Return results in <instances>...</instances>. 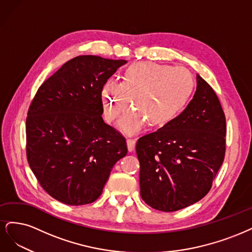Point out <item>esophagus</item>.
Instances as JSON below:
<instances>
[{"label":"esophagus","instance_id":"esophagus-1","mask_svg":"<svg viewBox=\"0 0 252 252\" xmlns=\"http://www.w3.org/2000/svg\"><path fill=\"white\" fill-rule=\"evenodd\" d=\"M126 144H127V150L129 152H133L135 149V145H136V140L133 139V138H127Z\"/></svg>","mask_w":252,"mask_h":252}]
</instances>
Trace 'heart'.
Here are the masks:
<instances>
[{
	"instance_id": "heart-1",
	"label": "heart",
	"mask_w": 252,
	"mask_h": 252,
	"mask_svg": "<svg viewBox=\"0 0 252 252\" xmlns=\"http://www.w3.org/2000/svg\"><path fill=\"white\" fill-rule=\"evenodd\" d=\"M192 80L181 67L141 62L129 66L119 83L108 80L102 87L104 117L114 121L129 103L118 126L126 133L141 131L145 124L162 126L184 108L192 92Z\"/></svg>"
}]
</instances>
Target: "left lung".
Instances as JSON below:
<instances>
[{
  "mask_svg": "<svg viewBox=\"0 0 252 252\" xmlns=\"http://www.w3.org/2000/svg\"><path fill=\"white\" fill-rule=\"evenodd\" d=\"M186 109L136 143L140 196L151 207L176 212L205 197L226 151V118L214 89L200 75Z\"/></svg>",
  "mask_w": 252,
  "mask_h": 252,
  "instance_id": "obj_1",
  "label": "left lung"
}]
</instances>
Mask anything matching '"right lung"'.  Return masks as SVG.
<instances>
[{"label":"right lung","mask_w":252,"mask_h":252,"mask_svg":"<svg viewBox=\"0 0 252 252\" xmlns=\"http://www.w3.org/2000/svg\"><path fill=\"white\" fill-rule=\"evenodd\" d=\"M125 60L80 55L40 85L26 118V155L40 186L68 205L99 198L127 153L124 135L101 117L103 85Z\"/></svg>","instance_id":"add662e5"}]
</instances>
